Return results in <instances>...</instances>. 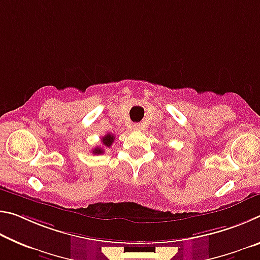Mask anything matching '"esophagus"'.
<instances>
[{"instance_id": "esophagus-1", "label": "esophagus", "mask_w": 260, "mask_h": 260, "mask_svg": "<svg viewBox=\"0 0 260 260\" xmlns=\"http://www.w3.org/2000/svg\"><path fill=\"white\" fill-rule=\"evenodd\" d=\"M133 127H134V129H140V125H138V124L134 125Z\"/></svg>"}]
</instances>
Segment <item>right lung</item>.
Segmentation results:
<instances>
[{
    "mask_svg": "<svg viewBox=\"0 0 260 260\" xmlns=\"http://www.w3.org/2000/svg\"><path fill=\"white\" fill-rule=\"evenodd\" d=\"M103 142V146H105V147H111V144L113 143V141H114V135L113 134H107L105 136H103L102 138V140H101ZM104 152V150L102 148H100V147H96L94 150H93V153H95V155H100V153H103Z\"/></svg>",
    "mask_w": 260,
    "mask_h": 260,
    "instance_id": "right-lung-1",
    "label": "right lung"
}]
</instances>
